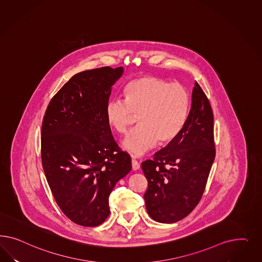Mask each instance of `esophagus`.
Masks as SVG:
<instances>
[{
	"label": "esophagus",
	"instance_id": "obj_1",
	"mask_svg": "<svg viewBox=\"0 0 262 262\" xmlns=\"http://www.w3.org/2000/svg\"><path fill=\"white\" fill-rule=\"evenodd\" d=\"M132 167H133L134 171H137L139 169V167H140V164H139V162L136 159H132Z\"/></svg>",
	"mask_w": 262,
	"mask_h": 262
}]
</instances>
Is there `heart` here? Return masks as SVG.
<instances>
[{
  "label": "heart",
  "instance_id": "obj_1",
  "mask_svg": "<svg viewBox=\"0 0 262 262\" xmlns=\"http://www.w3.org/2000/svg\"><path fill=\"white\" fill-rule=\"evenodd\" d=\"M125 100L113 99L104 107L110 127L126 134L138 114L140 126L122 141V147L133 156H142L157 141L167 144L181 133L189 110V95L181 83H169L156 77H142L128 82Z\"/></svg>",
  "mask_w": 262,
  "mask_h": 262
}]
</instances>
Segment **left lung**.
<instances>
[{
    "mask_svg": "<svg viewBox=\"0 0 262 262\" xmlns=\"http://www.w3.org/2000/svg\"><path fill=\"white\" fill-rule=\"evenodd\" d=\"M213 113L195 82L191 106L181 133L154 159L142 162L148 180L144 200L148 214L159 223H176L198 205L215 159Z\"/></svg>",
    "mask_w": 262,
    "mask_h": 262,
    "instance_id": "1",
    "label": "left lung"
}]
</instances>
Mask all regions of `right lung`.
Returning <instances> with one entry per match:
<instances>
[{
    "instance_id": "add662e5",
    "label": "right lung",
    "mask_w": 262,
    "mask_h": 262,
    "mask_svg": "<svg viewBox=\"0 0 262 262\" xmlns=\"http://www.w3.org/2000/svg\"><path fill=\"white\" fill-rule=\"evenodd\" d=\"M123 67L74 75L48 105L41 130V159L49 186L64 214L83 227L104 222L108 198L132 170L104 117L112 85Z\"/></svg>"
}]
</instances>
